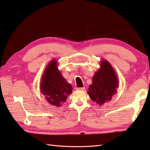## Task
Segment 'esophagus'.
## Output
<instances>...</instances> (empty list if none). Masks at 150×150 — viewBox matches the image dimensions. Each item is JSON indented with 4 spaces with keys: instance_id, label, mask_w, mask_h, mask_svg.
I'll use <instances>...</instances> for the list:
<instances>
[{
    "instance_id": "1",
    "label": "esophagus",
    "mask_w": 150,
    "mask_h": 150,
    "mask_svg": "<svg viewBox=\"0 0 150 150\" xmlns=\"http://www.w3.org/2000/svg\"><path fill=\"white\" fill-rule=\"evenodd\" d=\"M76 90L77 91H84L85 90V87H77Z\"/></svg>"
}]
</instances>
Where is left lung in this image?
I'll use <instances>...</instances> for the list:
<instances>
[{"mask_svg": "<svg viewBox=\"0 0 150 150\" xmlns=\"http://www.w3.org/2000/svg\"><path fill=\"white\" fill-rule=\"evenodd\" d=\"M118 86V80L115 71L108 62L102 60L101 67L92 78V84L88 94L92 101L101 105L110 101Z\"/></svg>", "mask_w": 150, "mask_h": 150, "instance_id": "left-lung-1", "label": "left lung"}]
</instances>
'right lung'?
I'll use <instances>...</instances> for the list:
<instances>
[{
  "label": "right lung",
  "instance_id": "right-lung-1",
  "mask_svg": "<svg viewBox=\"0 0 150 150\" xmlns=\"http://www.w3.org/2000/svg\"><path fill=\"white\" fill-rule=\"evenodd\" d=\"M40 91L47 101L57 107L60 106L68 95L71 94L72 86L62 77L55 60L50 62L43 74Z\"/></svg>",
  "mask_w": 150,
  "mask_h": 150
}]
</instances>
